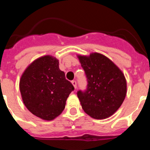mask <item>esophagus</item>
Instances as JSON below:
<instances>
[{
    "instance_id": "obj_1",
    "label": "esophagus",
    "mask_w": 150,
    "mask_h": 150,
    "mask_svg": "<svg viewBox=\"0 0 150 150\" xmlns=\"http://www.w3.org/2000/svg\"><path fill=\"white\" fill-rule=\"evenodd\" d=\"M72 85H73L74 87H75V89H76V87H77V83H76V81H72Z\"/></svg>"
}]
</instances>
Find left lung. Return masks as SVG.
Instances as JSON below:
<instances>
[{"label":"left lung","mask_w":150,"mask_h":150,"mask_svg":"<svg viewBox=\"0 0 150 150\" xmlns=\"http://www.w3.org/2000/svg\"><path fill=\"white\" fill-rule=\"evenodd\" d=\"M78 58L87 78V89L77 93L83 111L95 119H105L117 111L127 95L122 71L103 54L92 52Z\"/></svg>","instance_id":"8db88e82"}]
</instances>
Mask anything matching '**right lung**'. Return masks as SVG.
<instances>
[{
	"label": "right lung",
	"instance_id": "obj_1",
	"mask_svg": "<svg viewBox=\"0 0 150 150\" xmlns=\"http://www.w3.org/2000/svg\"><path fill=\"white\" fill-rule=\"evenodd\" d=\"M22 100L29 112L45 121L61 114L74 86L59 69V61L44 55L31 63L19 83Z\"/></svg>",
	"mask_w": 150,
	"mask_h": 150
}]
</instances>
